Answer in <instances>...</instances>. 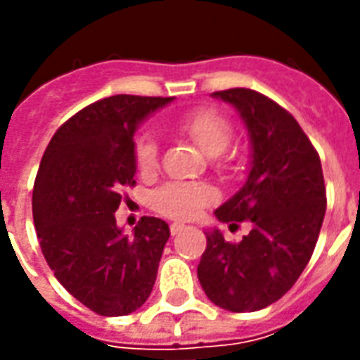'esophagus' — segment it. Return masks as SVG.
<instances>
[{
	"mask_svg": "<svg viewBox=\"0 0 360 360\" xmlns=\"http://www.w3.org/2000/svg\"><path fill=\"white\" fill-rule=\"evenodd\" d=\"M183 229H185V226H183V224H172V226H169V231H172V235H179Z\"/></svg>",
	"mask_w": 360,
	"mask_h": 360,
	"instance_id": "34e87169",
	"label": "esophagus"
}]
</instances>
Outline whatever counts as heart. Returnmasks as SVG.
<instances>
[{"mask_svg":"<svg viewBox=\"0 0 360 360\" xmlns=\"http://www.w3.org/2000/svg\"><path fill=\"white\" fill-rule=\"evenodd\" d=\"M177 131L187 134L208 156H219L226 152L233 139L231 121L214 108H198L177 119ZM134 162L142 173L156 172L160 164V146L156 134L144 131L134 141ZM216 200V188L206 183H167L152 196L156 212L165 218L193 219Z\"/></svg>","mask_w":360,"mask_h":360,"instance_id":"1","label":"heart"}]
</instances>
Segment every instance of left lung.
<instances>
[{
	"instance_id": "obj_1",
	"label": "left lung",
	"mask_w": 360,
	"mask_h": 360,
	"mask_svg": "<svg viewBox=\"0 0 360 360\" xmlns=\"http://www.w3.org/2000/svg\"><path fill=\"white\" fill-rule=\"evenodd\" d=\"M212 96L239 111L252 144L249 177L216 218L231 229L250 221V231L231 243L210 229L198 281L219 309L255 312L281 299L314 252L326 214L322 164L297 119L268 96L250 89Z\"/></svg>"
}]
</instances>
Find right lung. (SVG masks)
Returning <instances> with one entry per match:
<instances>
[{
	"instance_id": "right-lung-1",
	"label": "right lung",
	"mask_w": 360,
	"mask_h": 360,
	"mask_svg": "<svg viewBox=\"0 0 360 360\" xmlns=\"http://www.w3.org/2000/svg\"><path fill=\"white\" fill-rule=\"evenodd\" d=\"M172 98L117 94L59 127L32 193L40 249L61 285L100 316H125L152 293L169 239L164 219L144 216L125 235L115 210L134 187V133Z\"/></svg>"
}]
</instances>
